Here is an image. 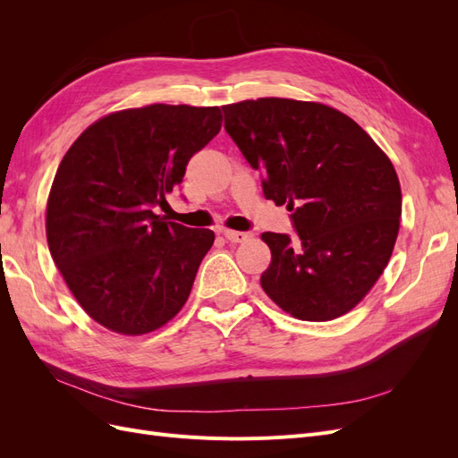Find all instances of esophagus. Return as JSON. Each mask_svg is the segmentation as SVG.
<instances>
[{"label": "esophagus", "instance_id": "34e87169", "mask_svg": "<svg viewBox=\"0 0 458 458\" xmlns=\"http://www.w3.org/2000/svg\"><path fill=\"white\" fill-rule=\"evenodd\" d=\"M224 237L229 241V242H246L248 239L252 237L250 233H244V231H231V229H225L224 231Z\"/></svg>", "mask_w": 458, "mask_h": 458}]
</instances>
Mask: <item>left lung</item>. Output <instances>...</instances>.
I'll return each instance as SVG.
<instances>
[{
  "instance_id": "left-lung-1",
  "label": "left lung",
  "mask_w": 458,
  "mask_h": 458,
  "mask_svg": "<svg viewBox=\"0 0 458 458\" xmlns=\"http://www.w3.org/2000/svg\"><path fill=\"white\" fill-rule=\"evenodd\" d=\"M225 130L259 170L263 195L293 212L298 241L261 233L271 263L261 288L301 321L352 311L392 258L401 187L392 160L340 110L261 97L221 106Z\"/></svg>"
}]
</instances>
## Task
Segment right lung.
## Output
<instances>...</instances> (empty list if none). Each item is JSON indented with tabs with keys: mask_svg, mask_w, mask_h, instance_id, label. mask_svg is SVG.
<instances>
[{
	"mask_svg": "<svg viewBox=\"0 0 458 458\" xmlns=\"http://www.w3.org/2000/svg\"><path fill=\"white\" fill-rule=\"evenodd\" d=\"M219 130V106L155 103L99 118L66 150L46 234L55 266L95 323L141 336L185 306L216 234L165 221L155 208Z\"/></svg>",
	"mask_w": 458,
	"mask_h": 458,
	"instance_id": "add662e5",
	"label": "right lung"
}]
</instances>
